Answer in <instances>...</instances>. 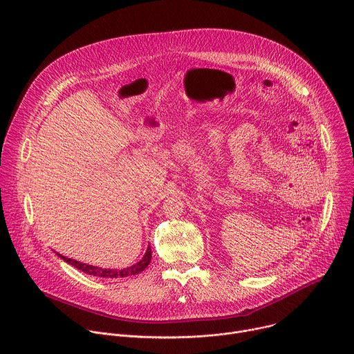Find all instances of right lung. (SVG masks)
Returning a JSON list of instances; mask_svg holds the SVG:
<instances>
[{
    "label": "right lung",
    "mask_w": 354,
    "mask_h": 354,
    "mask_svg": "<svg viewBox=\"0 0 354 354\" xmlns=\"http://www.w3.org/2000/svg\"><path fill=\"white\" fill-rule=\"evenodd\" d=\"M59 255V254H57ZM63 261H66L67 263L73 265L74 268L82 270L84 273L86 274H92V276H96V277H105V279H118V277H127V276H134V274H138L141 273L151 262V246L147 248V252L145 255L142 257V259L140 262H137L136 265L130 266V268H126V269H122V270H112V269H100V268H96V266H91V265H86V263H81V262H77V261H73L70 258H66L63 255H59Z\"/></svg>",
    "instance_id": "right-lung-1"
}]
</instances>
